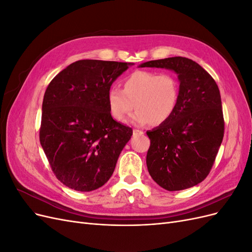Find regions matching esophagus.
I'll return each instance as SVG.
<instances>
[{"instance_id": "34e87169", "label": "esophagus", "mask_w": 252, "mask_h": 252, "mask_svg": "<svg viewBox=\"0 0 252 252\" xmlns=\"http://www.w3.org/2000/svg\"><path fill=\"white\" fill-rule=\"evenodd\" d=\"M144 132L139 129H133V135H142Z\"/></svg>"}]
</instances>
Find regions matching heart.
Returning a JSON list of instances; mask_svg holds the SVG:
<instances>
[{
  "label": "heart",
  "mask_w": 252,
  "mask_h": 252,
  "mask_svg": "<svg viewBox=\"0 0 252 252\" xmlns=\"http://www.w3.org/2000/svg\"><path fill=\"white\" fill-rule=\"evenodd\" d=\"M179 95L180 83L173 73L138 70L124 80L123 89L109 88L107 102L116 120H123L134 107L129 118L132 124L161 125L172 116Z\"/></svg>",
  "instance_id": "heart-1"
}]
</instances>
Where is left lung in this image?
<instances>
[{
	"label": "left lung",
	"instance_id": "1",
	"mask_svg": "<svg viewBox=\"0 0 252 252\" xmlns=\"http://www.w3.org/2000/svg\"><path fill=\"white\" fill-rule=\"evenodd\" d=\"M141 67L171 69L180 81L172 116L147 131L149 174L168 191L193 187L207 178L223 141L225 122L219 87L203 67L187 58L149 61Z\"/></svg>",
	"mask_w": 252,
	"mask_h": 252
}]
</instances>
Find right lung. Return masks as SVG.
<instances>
[{"instance_id": "right-lung-1", "label": "right lung", "mask_w": 252, "mask_h": 252, "mask_svg": "<svg viewBox=\"0 0 252 252\" xmlns=\"http://www.w3.org/2000/svg\"><path fill=\"white\" fill-rule=\"evenodd\" d=\"M128 65L80 60L58 73L45 91L40 142L65 186L93 191L112 175L132 129L112 119L107 93Z\"/></svg>"}]
</instances>
